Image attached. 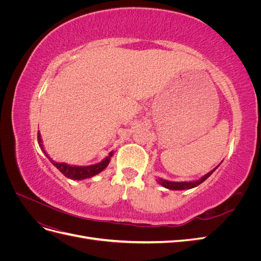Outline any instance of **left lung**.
Masks as SVG:
<instances>
[{"mask_svg": "<svg viewBox=\"0 0 261 261\" xmlns=\"http://www.w3.org/2000/svg\"><path fill=\"white\" fill-rule=\"evenodd\" d=\"M219 167V165H218ZM215 168L212 171H210L209 173H207V174H204L202 177H200L199 179L197 180H192V181H172V180H167V179H163V178H160L158 177V183H159L160 185H162L163 187L168 188V189H172V191H184V189H191V188H194L196 186H198L199 184L203 183L204 180H206L213 172H215L217 169Z\"/></svg>", "mask_w": 261, "mask_h": 261, "instance_id": "1", "label": "left lung"}]
</instances>
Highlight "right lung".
<instances>
[{"instance_id":"add662e5","label":"right lung","mask_w":261,"mask_h":261,"mask_svg":"<svg viewBox=\"0 0 261 261\" xmlns=\"http://www.w3.org/2000/svg\"><path fill=\"white\" fill-rule=\"evenodd\" d=\"M38 144H39V146H40L44 154L46 155V158H48V159L51 161V163L54 165V167L57 168L63 175L66 176L67 178H70V179L81 180V179H86V178H89V177H92L94 175L99 174L100 172H102L108 167V164L110 163V160H111V156L113 155V152L111 151L107 158H105V159L99 163L87 165V167H78V165H70V164H67L64 162H57V161L52 160L49 156V154L45 152V150L43 148V144H42L41 135L39 132H38Z\"/></svg>"}]
</instances>
